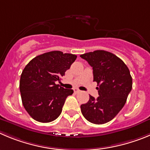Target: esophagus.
I'll return each instance as SVG.
<instances>
[{
	"label": "esophagus",
	"mask_w": 150,
	"mask_h": 150,
	"mask_svg": "<svg viewBox=\"0 0 150 150\" xmlns=\"http://www.w3.org/2000/svg\"><path fill=\"white\" fill-rule=\"evenodd\" d=\"M74 93H76H76H79L80 91H79L78 88H74Z\"/></svg>",
	"instance_id": "esophagus-1"
}]
</instances>
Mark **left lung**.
Instances as JSON below:
<instances>
[{
    "instance_id": "left-lung-1",
    "label": "left lung",
    "mask_w": 150,
    "mask_h": 150,
    "mask_svg": "<svg viewBox=\"0 0 150 150\" xmlns=\"http://www.w3.org/2000/svg\"><path fill=\"white\" fill-rule=\"evenodd\" d=\"M93 68L99 97L89 96L88 102L81 105L86 120L94 124L112 120L124 106L132 88V78L124 62L113 53L105 50L80 55Z\"/></svg>"
}]
</instances>
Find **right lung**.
I'll return each instance as SVG.
<instances>
[{"label":"right lung","mask_w":150,"mask_h":150,"mask_svg":"<svg viewBox=\"0 0 150 150\" xmlns=\"http://www.w3.org/2000/svg\"><path fill=\"white\" fill-rule=\"evenodd\" d=\"M76 59L75 54L50 51L33 59L22 71L20 92L27 113L36 121L49 123L60 115L67 97L74 93L56 85Z\"/></svg>","instance_id":"obj_1"}]
</instances>
